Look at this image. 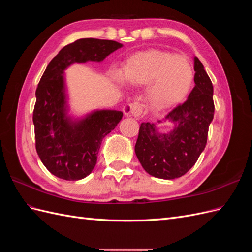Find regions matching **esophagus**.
Here are the masks:
<instances>
[{
  "mask_svg": "<svg viewBox=\"0 0 252 252\" xmlns=\"http://www.w3.org/2000/svg\"><path fill=\"white\" fill-rule=\"evenodd\" d=\"M123 112H124L126 117L139 118L143 112V108L141 107V105L138 104V103L125 104L124 107H123Z\"/></svg>",
  "mask_w": 252,
  "mask_h": 252,
  "instance_id": "esophagus-1",
  "label": "esophagus"
}]
</instances>
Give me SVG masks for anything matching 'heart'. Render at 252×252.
Masks as SVG:
<instances>
[{
	"mask_svg": "<svg viewBox=\"0 0 252 252\" xmlns=\"http://www.w3.org/2000/svg\"><path fill=\"white\" fill-rule=\"evenodd\" d=\"M193 70L189 62L174 53L162 50L143 51L128 59L124 77L112 72L114 82L122 84L125 79L130 85L146 86L148 100L156 108L165 109L178 104L187 94L193 82Z\"/></svg>",
	"mask_w": 252,
	"mask_h": 252,
	"instance_id": "1",
	"label": "heart"
}]
</instances>
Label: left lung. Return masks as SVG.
Segmentation results:
<instances>
[{"mask_svg": "<svg viewBox=\"0 0 252 252\" xmlns=\"http://www.w3.org/2000/svg\"><path fill=\"white\" fill-rule=\"evenodd\" d=\"M194 71L195 86L188 98L164 119V122L174 124L172 130L159 132L156 124L149 122L140 126L134 151L145 171L152 177L164 180L182 177L205 149L215 113L213 86L196 57Z\"/></svg>", "mask_w": 252, "mask_h": 252, "instance_id": "8db88e82", "label": "left lung"}]
</instances>
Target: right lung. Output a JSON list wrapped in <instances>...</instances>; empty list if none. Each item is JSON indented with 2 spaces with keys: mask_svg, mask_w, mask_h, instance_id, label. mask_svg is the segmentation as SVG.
Segmentation results:
<instances>
[{
  "mask_svg": "<svg viewBox=\"0 0 252 252\" xmlns=\"http://www.w3.org/2000/svg\"><path fill=\"white\" fill-rule=\"evenodd\" d=\"M122 46L110 40H77L60 50L42 75L32 117L35 148L44 166L60 179L78 181L90 174L103 139L123 117L122 111L108 109L70 117L64 71L74 63L102 62Z\"/></svg>",
  "mask_w": 252,
  "mask_h": 252,
  "instance_id": "obj_1",
  "label": "right lung"
}]
</instances>
